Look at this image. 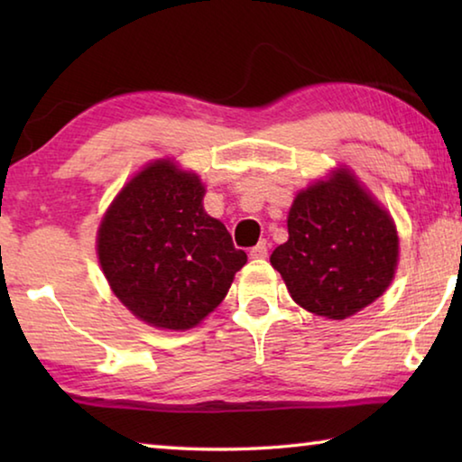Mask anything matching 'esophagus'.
<instances>
[{
  "mask_svg": "<svg viewBox=\"0 0 462 462\" xmlns=\"http://www.w3.org/2000/svg\"><path fill=\"white\" fill-rule=\"evenodd\" d=\"M250 259H264V256L269 254V242L267 240H261L259 245L250 248Z\"/></svg>",
  "mask_w": 462,
  "mask_h": 462,
  "instance_id": "esophagus-1",
  "label": "esophagus"
}]
</instances>
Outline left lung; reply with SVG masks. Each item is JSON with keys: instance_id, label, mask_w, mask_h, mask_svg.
Segmentation results:
<instances>
[{"instance_id": "1", "label": "left lung", "mask_w": 462, "mask_h": 462, "mask_svg": "<svg viewBox=\"0 0 462 462\" xmlns=\"http://www.w3.org/2000/svg\"><path fill=\"white\" fill-rule=\"evenodd\" d=\"M289 240L271 254L303 310L344 319L389 287L400 240L391 216L348 171L310 185L287 217Z\"/></svg>"}]
</instances>
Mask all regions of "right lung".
Instances as JSON below:
<instances>
[{
	"instance_id": "add662e5",
	"label": "right lung",
	"mask_w": 462,
	"mask_h": 462,
	"mask_svg": "<svg viewBox=\"0 0 462 462\" xmlns=\"http://www.w3.org/2000/svg\"><path fill=\"white\" fill-rule=\"evenodd\" d=\"M198 175L156 161L124 187L97 232L116 297L154 328L187 330L222 303L246 253L203 209Z\"/></svg>"
}]
</instances>
